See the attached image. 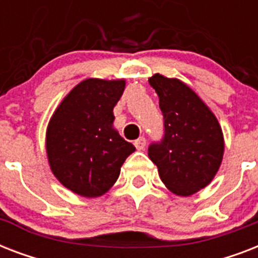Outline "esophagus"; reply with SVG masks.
Returning a JSON list of instances; mask_svg holds the SVG:
<instances>
[{"label":"esophagus","instance_id":"34e87169","mask_svg":"<svg viewBox=\"0 0 258 258\" xmlns=\"http://www.w3.org/2000/svg\"><path fill=\"white\" fill-rule=\"evenodd\" d=\"M134 145H135L137 150H143L146 147V138H143V137L138 138L137 141L134 142Z\"/></svg>","mask_w":258,"mask_h":258}]
</instances>
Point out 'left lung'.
Here are the masks:
<instances>
[{"label": "left lung", "mask_w": 258, "mask_h": 258, "mask_svg": "<svg viewBox=\"0 0 258 258\" xmlns=\"http://www.w3.org/2000/svg\"><path fill=\"white\" fill-rule=\"evenodd\" d=\"M150 84L159 96L163 137L149 146L166 187L187 197L208 186L220 169L224 137L218 120L194 91L176 79L154 75Z\"/></svg>", "instance_id": "obj_1"}]
</instances>
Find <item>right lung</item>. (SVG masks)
Here are the masks:
<instances>
[{"instance_id": "obj_1", "label": "right lung", "mask_w": 258, "mask_h": 258, "mask_svg": "<svg viewBox=\"0 0 258 258\" xmlns=\"http://www.w3.org/2000/svg\"><path fill=\"white\" fill-rule=\"evenodd\" d=\"M124 86V80L87 79L67 95L50 119L46 131L50 169L76 194H104L135 151L112 128V109Z\"/></svg>"}]
</instances>
